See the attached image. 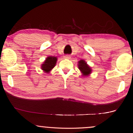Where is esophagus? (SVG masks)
<instances>
[{
  "mask_svg": "<svg viewBox=\"0 0 133 133\" xmlns=\"http://www.w3.org/2000/svg\"><path fill=\"white\" fill-rule=\"evenodd\" d=\"M64 58H66V59H70L71 56H70V55H65L64 56Z\"/></svg>",
  "mask_w": 133,
  "mask_h": 133,
  "instance_id": "esophagus-1",
  "label": "esophagus"
}]
</instances>
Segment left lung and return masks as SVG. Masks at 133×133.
<instances>
[{
  "mask_svg": "<svg viewBox=\"0 0 133 133\" xmlns=\"http://www.w3.org/2000/svg\"><path fill=\"white\" fill-rule=\"evenodd\" d=\"M78 68L83 74V75H88L91 72V69L84 60L79 61L78 62Z\"/></svg>",
  "mask_w": 133,
  "mask_h": 133,
  "instance_id": "left-lung-1",
  "label": "left lung"
}]
</instances>
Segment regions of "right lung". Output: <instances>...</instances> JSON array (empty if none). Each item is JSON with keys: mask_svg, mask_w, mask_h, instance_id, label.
I'll list each match as a JSON object with an SVG mask.
<instances>
[{"mask_svg": "<svg viewBox=\"0 0 133 133\" xmlns=\"http://www.w3.org/2000/svg\"><path fill=\"white\" fill-rule=\"evenodd\" d=\"M56 61H57V58L55 56H48L42 65V67H41L42 69L48 73L55 66Z\"/></svg>", "mask_w": 133, "mask_h": 133, "instance_id": "add662e5", "label": "right lung"}]
</instances>
